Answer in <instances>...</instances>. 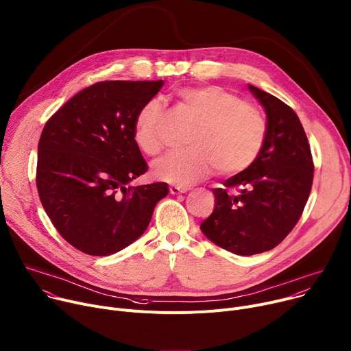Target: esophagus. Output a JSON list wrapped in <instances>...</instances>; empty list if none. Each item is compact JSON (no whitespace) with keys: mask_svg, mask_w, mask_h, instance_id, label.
Returning <instances> with one entry per match:
<instances>
[{"mask_svg":"<svg viewBox=\"0 0 351 351\" xmlns=\"http://www.w3.org/2000/svg\"><path fill=\"white\" fill-rule=\"evenodd\" d=\"M188 191L186 186H177V185H171L170 186V194L173 195H178V194H184Z\"/></svg>","mask_w":351,"mask_h":351,"instance_id":"esophagus-1","label":"esophagus"}]
</instances>
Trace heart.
<instances>
[{"label": "heart", "instance_id": "heart-1", "mask_svg": "<svg viewBox=\"0 0 351 351\" xmlns=\"http://www.w3.org/2000/svg\"><path fill=\"white\" fill-rule=\"evenodd\" d=\"M178 99L195 121L186 136L190 147L154 161L156 180L186 186L208 178L215 169L222 176H234L254 163L267 138L265 119L254 106L217 86L182 88ZM165 122L166 110L158 99L142 105L134 118L133 139L143 153L156 156L163 150Z\"/></svg>", "mask_w": 351, "mask_h": 351}]
</instances>
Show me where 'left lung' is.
Returning <instances> with one entry per match:
<instances>
[{"instance_id":"left-lung-1","label":"left lung","mask_w":351,"mask_h":351,"mask_svg":"<svg viewBox=\"0 0 351 351\" xmlns=\"http://www.w3.org/2000/svg\"><path fill=\"white\" fill-rule=\"evenodd\" d=\"M264 108L267 138L254 163L212 190L215 209L201 223L217 246L253 256L278 246L300 221L308 201L313 163L302 123L292 108L252 84Z\"/></svg>"}]
</instances>
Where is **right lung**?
<instances>
[{
	"label": "right lung",
	"instance_id": "obj_1",
	"mask_svg": "<svg viewBox=\"0 0 351 351\" xmlns=\"http://www.w3.org/2000/svg\"><path fill=\"white\" fill-rule=\"evenodd\" d=\"M165 82H101L69 99L38 145L40 202L62 237L90 256L128 247L147 229L169 185L133 186L147 165L133 139L143 104Z\"/></svg>",
	"mask_w": 351,
	"mask_h": 351
}]
</instances>
